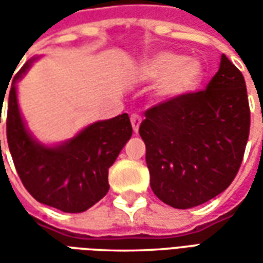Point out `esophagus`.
<instances>
[{"instance_id":"34e87169","label":"esophagus","mask_w":263,"mask_h":263,"mask_svg":"<svg viewBox=\"0 0 263 263\" xmlns=\"http://www.w3.org/2000/svg\"><path fill=\"white\" fill-rule=\"evenodd\" d=\"M141 122H142V117L138 114L131 115V124H132V129L135 134H138L139 131V126H141Z\"/></svg>"}]
</instances>
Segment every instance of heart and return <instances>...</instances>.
<instances>
[{"label": "heart", "mask_w": 263, "mask_h": 263, "mask_svg": "<svg viewBox=\"0 0 263 263\" xmlns=\"http://www.w3.org/2000/svg\"><path fill=\"white\" fill-rule=\"evenodd\" d=\"M138 74L143 80L156 81L155 94L158 100L171 103L197 90L204 79V67L194 58L162 50L143 60L138 67Z\"/></svg>", "instance_id": "1"}]
</instances>
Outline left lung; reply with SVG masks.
Segmentation results:
<instances>
[{"instance_id":"obj_1","label":"left lung","mask_w":263,"mask_h":263,"mask_svg":"<svg viewBox=\"0 0 263 263\" xmlns=\"http://www.w3.org/2000/svg\"><path fill=\"white\" fill-rule=\"evenodd\" d=\"M145 117L139 135L159 200L192 209L231 184L248 142L251 115L242 73L226 54L204 91L158 104Z\"/></svg>"}]
</instances>
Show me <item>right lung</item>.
Returning <instances> with one entry per match:
<instances>
[{
  "label": "right lung",
  "mask_w": 263,
  "mask_h": 263,
  "mask_svg": "<svg viewBox=\"0 0 263 263\" xmlns=\"http://www.w3.org/2000/svg\"><path fill=\"white\" fill-rule=\"evenodd\" d=\"M37 59L39 56L32 58L22 66L9 90V152L21 180L35 200L65 213H83L108 192V169L131 138V121L128 114H121L92 122L58 145L39 142L22 118L16 92V83Z\"/></svg>",
  "instance_id": "add662e5"
}]
</instances>
